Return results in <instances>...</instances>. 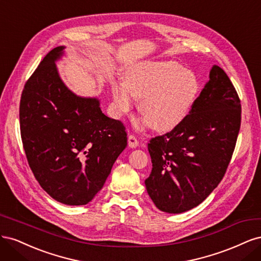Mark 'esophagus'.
I'll use <instances>...</instances> for the list:
<instances>
[{"label":"esophagus","instance_id":"1","mask_svg":"<svg viewBox=\"0 0 261 261\" xmlns=\"http://www.w3.org/2000/svg\"><path fill=\"white\" fill-rule=\"evenodd\" d=\"M138 145H139V141L136 139V137L133 136V135H129L128 136V146H129V148H136V147H138Z\"/></svg>","mask_w":261,"mask_h":261}]
</instances>
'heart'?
I'll return each instance as SVG.
<instances>
[{"label": "heart", "instance_id": "obj_1", "mask_svg": "<svg viewBox=\"0 0 261 261\" xmlns=\"http://www.w3.org/2000/svg\"><path fill=\"white\" fill-rule=\"evenodd\" d=\"M200 91L196 74L175 61H148L134 67L125 82L112 84L118 115L128 113L139 100V113L150 128L167 133L191 113Z\"/></svg>", "mask_w": 261, "mask_h": 261}]
</instances>
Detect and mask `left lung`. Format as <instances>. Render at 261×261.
Segmentation results:
<instances>
[{"label":"left lung","instance_id":"obj_1","mask_svg":"<svg viewBox=\"0 0 261 261\" xmlns=\"http://www.w3.org/2000/svg\"><path fill=\"white\" fill-rule=\"evenodd\" d=\"M241 109L230 78L213 65L191 113L174 129L148 144L152 170L145 184L158 209L188 211L219 185L238 139Z\"/></svg>","mask_w":261,"mask_h":261}]
</instances>
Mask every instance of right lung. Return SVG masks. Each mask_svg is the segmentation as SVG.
Segmentation results:
<instances>
[{
    "label": "right lung",
    "mask_w": 261,
    "mask_h": 261,
    "mask_svg": "<svg viewBox=\"0 0 261 261\" xmlns=\"http://www.w3.org/2000/svg\"><path fill=\"white\" fill-rule=\"evenodd\" d=\"M64 49L46 54L23 87L20 134L40 186L59 202L83 206L103 187L127 134L102 113L98 98L77 96L62 81L55 62Z\"/></svg>",
    "instance_id": "right-lung-1"
}]
</instances>
